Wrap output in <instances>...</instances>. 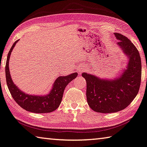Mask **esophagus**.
I'll return each mask as SVG.
<instances>
[{"label":"esophagus","instance_id":"1","mask_svg":"<svg viewBox=\"0 0 147 147\" xmlns=\"http://www.w3.org/2000/svg\"><path fill=\"white\" fill-rule=\"evenodd\" d=\"M85 70V67H84V66H81L80 68H79L78 72H79V74H81V73H82V72H83Z\"/></svg>","mask_w":147,"mask_h":147}]
</instances>
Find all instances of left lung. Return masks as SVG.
I'll list each match as a JSON object with an SVG mask.
<instances>
[{"label":"left lung","mask_w":147,"mask_h":147,"mask_svg":"<svg viewBox=\"0 0 147 147\" xmlns=\"http://www.w3.org/2000/svg\"><path fill=\"white\" fill-rule=\"evenodd\" d=\"M119 45L129 58L128 67L120 78L104 80L83 73L86 82V100L93 111L102 113L120 111L130 104L139 92L141 81V61L136 47L125 36L115 33Z\"/></svg>","instance_id":"8db88e82"}]
</instances>
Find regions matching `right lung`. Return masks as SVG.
Segmentation results:
<instances>
[{"label":"right lung","instance_id":"1","mask_svg":"<svg viewBox=\"0 0 147 147\" xmlns=\"http://www.w3.org/2000/svg\"><path fill=\"white\" fill-rule=\"evenodd\" d=\"M18 40L13 43L8 54L5 67L6 83L13 100L23 109L36 113H51L57 109L61 104L65 88L78 76V73H73L67 76H60L53 86L52 90L47 96H32L22 92L13 83L9 70V60L13 48Z\"/></svg>","mask_w":147,"mask_h":147}]
</instances>
